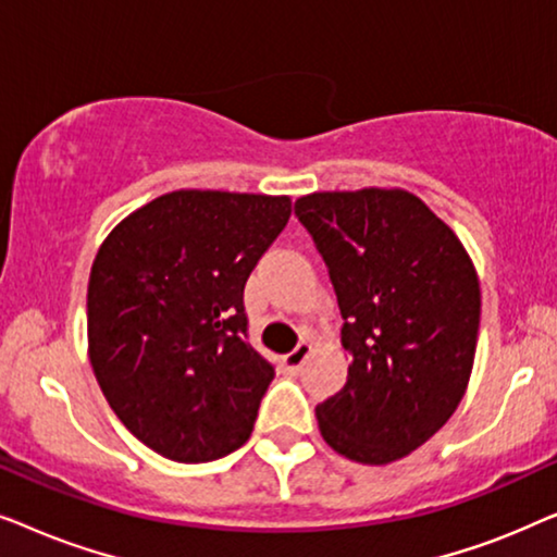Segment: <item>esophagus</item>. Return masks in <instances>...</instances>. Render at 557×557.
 <instances>
[{"label": "esophagus", "mask_w": 557, "mask_h": 557, "mask_svg": "<svg viewBox=\"0 0 557 557\" xmlns=\"http://www.w3.org/2000/svg\"><path fill=\"white\" fill-rule=\"evenodd\" d=\"M309 352H311V342L301 339L299 345H296V347L292 349V352H288V355L284 357V364H286V370H288V372H296V370H301V364L307 362Z\"/></svg>", "instance_id": "34e87169"}]
</instances>
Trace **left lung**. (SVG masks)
<instances>
[{"label": "left lung", "mask_w": 557, "mask_h": 557, "mask_svg": "<svg viewBox=\"0 0 557 557\" xmlns=\"http://www.w3.org/2000/svg\"><path fill=\"white\" fill-rule=\"evenodd\" d=\"M342 311L347 383L317 406L322 438L383 467L459 408L474 368L482 292L456 233L406 189L314 193L294 205Z\"/></svg>", "instance_id": "left-lung-1"}]
</instances>
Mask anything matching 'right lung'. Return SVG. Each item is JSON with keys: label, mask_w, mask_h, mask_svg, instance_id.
Instances as JSON below:
<instances>
[{"label": "right lung", "mask_w": 557, "mask_h": 557, "mask_svg": "<svg viewBox=\"0 0 557 557\" xmlns=\"http://www.w3.org/2000/svg\"><path fill=\"white\" fill-rule=\"evenodd\" d=\"M292 200L174 189L134 210L88 278V357L119 421L182 463L243 446L273 364L248 345L243 288Z\"/></svg>", "instance_id": "1"}]
</instances>
